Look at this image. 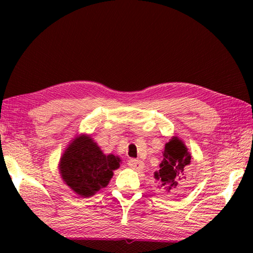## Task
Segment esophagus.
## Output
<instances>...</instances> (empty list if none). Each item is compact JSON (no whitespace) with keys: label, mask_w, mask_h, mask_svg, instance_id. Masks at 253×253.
Wrapping results in <instances>:
<instances>
[{"label":"esophagus","mask_w":253,"mask_h":253,"mask_svg":"<svg viewBox=\"0 0 253 253\" xmlns=\"http://www.w3.org/2000/svg\"><path fill=\"white\" fill-rule=\"evenodd\" d=\"M128 166L131 168L132 169L139 170L144 169V163L139 160H136V158H130V160L128 161Z\"/></svg>","instance_id":"34e87169"}]
</instances>
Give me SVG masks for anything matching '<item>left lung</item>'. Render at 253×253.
<instances>
[{
  "mask_svg": "<svg viewBox=\"0 0 253 253\" xmlns=\"http://www.w3.org/2000/svg\"><path fill=\"white\" fill-rule=\"evenodd\" d=\"M192 157L187 148L177 137H173L165 144L164 158L160 169L155 172L157 187L172 196L182 194L188 188V165Z\"/></svg>",
  "mask_w": 253,
  "mask_h": 253,
  "instance_id": "obj_1",
  "label": "left lung"
}]
</instances>
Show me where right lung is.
<instances>
[{
	"label": "right lung",
	"mask_w": 253,
	"mask_h": 253,
	"mask_svg": "<svg viewBox=\"0 0 253 253\" xmlns=\"http://www.w3.org/2000/svg\"><path fill=\"white\" fill-rule=\"evenodd\" d=\"M119 163L121 160L113 154L105 155L90 137L81 136L62 155L60 173L77 194L89 198L108 185Z\"/></svg>",
	"instance_id": "obj_1"
}]
</instances>
